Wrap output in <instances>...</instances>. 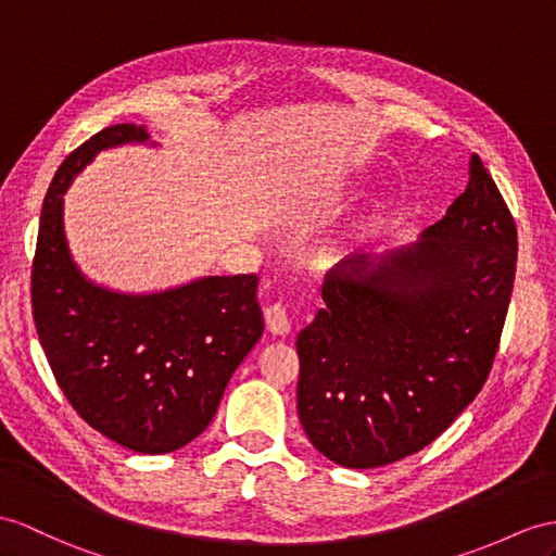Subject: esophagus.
Returning a JSON list of instances; mask_svg holds the SVG:
<instances>
[{"mask_svg": "<svg viewBox=\"0 0 556 556\" xmlns=\"http://www.w3.org/2000/svg\"><path fill=\"white\" fill-rule=\"evenodd\" d=\"M264 320H266V328H268V332H270V334H278V337H286V334H290L292 323H290V316H288V308H286V304H274V306H268V308L264 311Z\"/></svg>", "mask_w": 556, "mask_h": 556, "instance_id": "obj_1", "label": "esophagus"}]
</instances>
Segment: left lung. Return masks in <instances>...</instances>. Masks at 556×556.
Here are the masks:
<instances>
[{
    "mask_svg": "<svg viewBox=\"0 0 556 556\" xmlns=\"http://www.w3.org/2000/svg\"><path fill=\"white\" fill-rule=\"evenodd\" d=\"M517 274V226L479 155L441 222L410 245L346 256L296 334V413L349 469L422 451L491 372Z\"/></svg>",
    "mask_w": 556,
    "mask_h": 556,
    "instance_id": "obj_1",
    "label": "left lung"
}]
</instances>
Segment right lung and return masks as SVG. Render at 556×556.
<instances>
[{"instance_id": "right-lung-1", "label": "right lung", "mask_w": 556, "mask_h": 556, "mask_svg": "<svg viewBox=\"0 0 556 556\" xmlns=\"http://www.w3.org/2000/svg\"><path fill=\"white\" fill-rule=\"evenodd\" d=\"M127 143H151V134L143 125L108 127L53 176L39 216L33 316L77 415L134 453L162 455L207 429L228 380L260 342L264 318L254 274L131 294L79 270L65 240L63 195L101 151Z\"/></svg>"}]
</instances>
